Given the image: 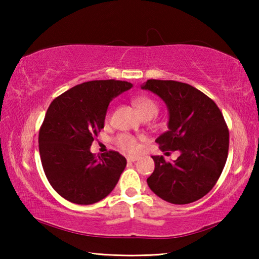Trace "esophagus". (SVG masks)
<instances>
[{
  "mask_svg": "<svg viewBox=\"0 0 259 259\" xmlns=\"http://www.w3.org/2000/svg\"><path fill=\"white\" fill-rule=\"evenodd\" d=\"M137 160H138V156H131V155L126 156V161H128V162H135Z\"/></svg>",
  "mask_w": 259,
  "mask_h": 259,
  "instance_id": "obj_1",
  "label": "esophagus"
}]
</instances>
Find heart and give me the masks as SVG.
<instances>
[{"mask_svg": "<svg viewBox=\"0 0 259 259\" xmlns=\"http://www.w3.org/2000/svg\"><path fill=\"white\" fill-rule=\"evenodd\" d=\"M136 105H137L140 113L143 114L144 117H155L159 114V105L154 99L150 97H139L135 100ZM112 112L108 111L106 114V121L111 119ZM114 143L115 145L121 148L122 151H125L128 153H135L138 151V140L135 136L130 134H120L114 138Z\"/></svg>", "mask_w": 259, "mask_h": 259, "instance_id": "1", "label": "heart"}]
</instances>
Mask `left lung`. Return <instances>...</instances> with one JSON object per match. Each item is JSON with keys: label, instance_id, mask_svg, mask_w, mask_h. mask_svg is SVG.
<instances>
[{"label": "left lung", "instance_id": "8db88e82", "mask_svg": "<svg viewBox=\"0 0 259 259\" xmlns=\"http://www.w3.org/2000/svg\"><path fill=\"white\" fill-rule=\"evenodd\" d=\"M142 89L164 100L169 109V130L155 142L163 152L179 151L176 161L152 156L154 171L147 178L162 200L187 204L212 190L229 154L230 133L216 103L187 83L147 80Z\"/></svg>", "mask_w": 259, "mask_h": 259}]
</instances>
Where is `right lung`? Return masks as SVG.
I'll use <instances>...</instances> for the list:
<instances>
[{
	"label": "right lung",
	"instance_id": "obj_1",
	"mask_svg": "<svg viewBox=\"0 0 259 259\" xmlns=\"http://www.w3.org/2000/svg\"><path fill=\"white\" fill-rule=\"evenodd\" d=\"M133 84L117 80L81 83L52 100L38 131L45 174L60 196L77 204H93L113 191L126 160L108 151L98 159L90 146L104 128L109 102Z\"/></svg>",
	"mask_w": 259,
	"mask_h": 259
}]
</instances>
